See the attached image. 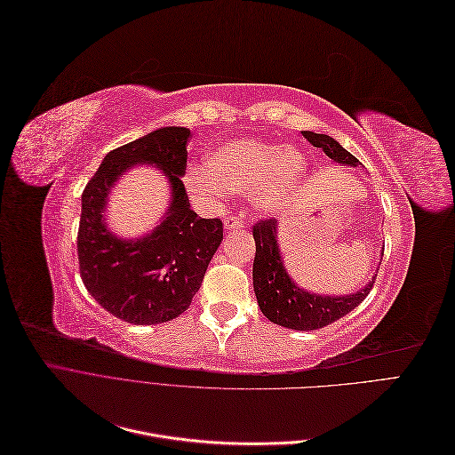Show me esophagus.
Masks as SVG:
<instances>
[{"mask_svg":"<svg viewBox=\"0 0 455 455\" xmlns=\"http://www.w3.org/2000/svg\"><path fill=\"white\" fill-rule=\"evenodd\" d=\"M224 224L228 229H241V228H244V218L241 214H229V216H226Z\"/></svg>","mask_w":455,"mask_h":455,"instance_id":"obj_1","label":"esophagus"}]
</instances>
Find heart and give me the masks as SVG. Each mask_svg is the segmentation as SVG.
Instances as JSON below:
<instances>
[{"label":"heart","instance_id":"b5f03b06","mask_svg":"<svg viewBox=\"0 0 455 455\" xmlns=\"http://www.w3.org/2000/svg\"><path fill=\"white\" fill-rule=\"evenodd\" d=\"M209 167H188L184 182L197 201L220 204L228 191L251 194L259 211L273 212L294 197L304 159L286 146L256 139L233 140L212 149Z\"/></svg>","mask_w":455,"mask_h":455}]
</instances>
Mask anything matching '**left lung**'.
<instances>
[{
    "instance_id": "obj_1",
    "label": "left lung",
    "mask_w": 455,
    "mask_h": 455,
    "mask_svg": "<svg viewBox=\"0 0 455 455\" xmlns=\"http://www.w3.org/2000/svg\"><path fill=\"white\" fill-rule=\"evenodd\" d=\"M301 134L336 163L349 164V167L359 164V159L351 156L347 149H343L330 136L311 131H301ZM277 220L269 218L259 220L252 228L256 241V256L252 266L254 292L261 313L271 323L292 330H316L336 323L356 306L363 304L371 286H374L376 277H371L363 291L349 296H319L294 284L283 266L277 244Z\"/></svg>"
}]
</instances>
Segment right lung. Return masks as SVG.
I'll return each instance as SVG.
<instances>
[{
    "label": "right lung",
    "instance_id": "add662e5",
    "mask_svg": "<svg viewBox=\"0 0 455 455\" xmlns=\"http://www.w3.org/2000/svg\"><path fill=\"white\" fill-rule=\"evenodd\" d=\"M189 129L163 127L109 151L81 196L79 273L89 294L117 319L159 324L182 315L201 288L224 239L220 218L189 209L182 182ZM154 164L170 178L172 204L162 224L142 240H119L105 228L107 194L134 164Z\"/></svg>",
    "mask_w": 455,
    "mask_h": 455
}]
</instances>
